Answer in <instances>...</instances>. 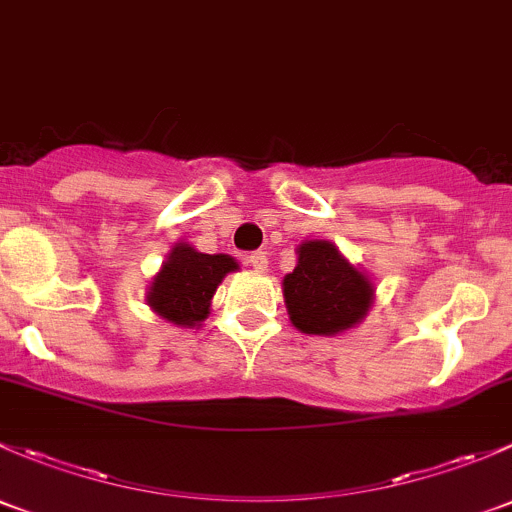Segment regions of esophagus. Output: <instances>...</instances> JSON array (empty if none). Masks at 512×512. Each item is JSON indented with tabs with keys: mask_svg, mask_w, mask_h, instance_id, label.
<instances>
[{
	"mask_svg": "<svg viewBox=\"0 0 512 512\" xmlns=\"http://www.w3.org/2000/svg\"><path fill=\"white\" fill-rule=\"evenodd\" d=\"M246 263H249V266L258 273L268 271V254H266V251H254V254L246 256Z\"/></svg>",
	"mask_w": 512,
	"mask_h": 512,
	"instance_id": "1",
	"label": "esophagus"
}]
</instances>
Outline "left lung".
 <instances>
[{
  "label": "left lung",
  "mask_w": 512,
  "mask_h": 512,
  "mask_svg": "<svg viewBox=\"0 0 512 512\" xmlns=\"http://www.w3.org/2000/svg\"><path fill=\"white\" fill-rule=\"evenodd\" d=\"M372 281L335 244L323 239L298 246V263L283 278L291 323L305 335H337L362 323L372 305Z\"/></svg>",
  "instance_id": "obj_1"
}]
</instances>
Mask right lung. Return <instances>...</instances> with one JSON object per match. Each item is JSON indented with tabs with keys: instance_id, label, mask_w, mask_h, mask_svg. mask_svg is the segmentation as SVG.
<instances>
[{
	"instance_id": "add662e5",
	"label": "right lung",
	"mask_w": 512,
	"mask_h": 512,
	"mask_svg": "<svg viewBox=\"0 0 512 512\" xmlns=\"http://www.w3.org/2000/svg\"><path fill=\"white\" fill-rule=\"evenodd\" d=\"M239 263L226 254H199L194 246L177 244L152 278L147 305L160 318L194 328L209 315L217 286Z\"/></svg>"
}]
</instances>
